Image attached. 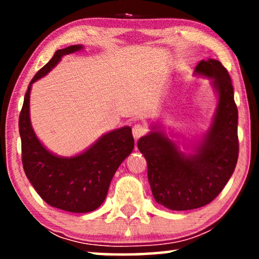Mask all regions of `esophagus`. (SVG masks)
Wrapping results in <instances>:
<instances>
[{"label":"esophagus","instance_id":"obj_1","mask_svg":"<svg viewBox=\"0 0 259 259\" xmlns=\"http://www.w3.org/2000/svg\"><path fill=\"white\" fill-rule=\"evenodd\" d=\"M132 133H133V138L136 140L139 139V138H141L143 136H145V134L147 133V127L143 125V123H137V125L133 126L132 128Z\"/></svg>","mask_w":259,"mask_h":259}]
</instances>
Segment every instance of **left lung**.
Segmentation results:
<instances>
[{"instance_id": "8db88e82", "label": "left lung", "mask_w": 259, "mask_h": 259, "mask_svg": "<svg viewBox=\"0 0 259 259\" xmlns=\"http://www.w3.org/2000/svg\"><path fill=\"white\" fill-rule=\"evenodd\" d=\"M194 75L210 80L217 105L210 127L196 143L173 140L161 122L138 141L147 161L148 183L155 201L185 211L211 203L231 178L238 159V109L228 70L218 60H201Z\"/></svg>"}]
</instances>
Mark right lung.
I'll return each mask as SVG.
<instances>
[{"instance_id": "right-lung-1", "label": "right lung", "mask_w": 259, "mask_h": 259, "mask_svg": "<svg viewBox=\"0 0 259 259\" xmlns=\"http://www.w3.org/2000/svg\"><path fill=\"white\" fill-rule=\"evenodd\" d=\"M83 48L82 45H74L55 52L30 81L19 119L22 164L28 180L46 203L74 213L92 212L104 203L113 176L134 148L130 126L102 134L90 147L72 157L53 153L34 132L29 107L33 83L47 75L63 56Z\"/></svg>"}]
</instances>
